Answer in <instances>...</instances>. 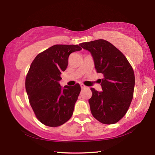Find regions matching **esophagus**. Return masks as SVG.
I'll use <instances>...</instances> for the list:
<instances>
[{
	"label": "esophagus",
	"instance_id": "esophagus-1",
	"mask_svg": "<svg viewBox=\"0 0 155 155\" xmlns=\"http://www.w3.org/2000/svg\"><path fill=\"white\" fill-rule=\"evenodd\" d=\"M81 88H82V89H85V88H86V86L84 85L83 83H81Z\"/></svg>",
	"mask_w": 155,
	"mask_h": 155
}]
</instances>
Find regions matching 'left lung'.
I'll use <instances>...</instances> for the list:
<instances>
[{
    "label": "left lung",
    "instance_id": "obj_1",
    "mask_svg": "<svg viewBox=\"0 0 155 155\" xmlns=\"http://www.w3.org/2000/svg\"><path fill=\"white\" fill-rule=\"evenodd\" d=\"M93 57L101 79L102 91L91 88L89 99L91 112L103 124H113L127 112L133 97L135 74L129 62L116 47L109 41L98 40L79 44Z\"/></svg>",
    "mask_w": 155,
    "mask_h": 155
}]
</instances>
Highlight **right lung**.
I'll return each instance as SVG.
<instances>
[{
    "instance_id": "right-lung-1",
    "label": "right lung",
    "mask_w": 155,
    "mask_h": 155,
    "mask_svg": "<svg viewBox=\"0 0 155 155\" xmlns=\"http://www.w3.org/2000/svg\"><path fill=\"white\" fill-rule=\"evenodd\" d=\"M81 50L78 45L57 44L38 54L31 65L26 90L37 118L44 125L59 127L72 117L81 87L77 83L62 87L59 81L70 54Z\"/></svg>"
}]
</instances>
